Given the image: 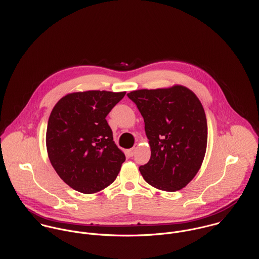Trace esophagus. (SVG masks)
Wrapping results in <instances>:
<instances>
[{"mask_svg": "<svg viewBox=\"0 0 259 259\" xmlns=\"http://www.w3.org/2000/svg\"><path fill=\"white\" fill-rule=\"evenodd\" d=\"M137 148H138V145H136L134 148H130V149H126V153H127L130 156H133V155L135 154L136 150H137Z\"/></svg>", "mask_w": 259, "mask_h": 259, "instance_id": "34e87169", "label": "esophagus"}]
</instances>
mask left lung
I'll use <instances>...</instances> for the list:
<instances>
[{
  "mask_svg": "<svg viewBox=\"0 0 259 259\" xmlns=\"http://www.w3.org/2000/svg\"><path fill=\"white\" fill-rule=\"evenodd\" d=\"M145 120L150 159L140 166L148 185L164 191L185 187L198 172L207 146V122L196 95L182 84L127 94Z\"/></svg>",
  "mask_w": 259,
  "mask_h": 259,
  "instance_id": "left-lung-1",
  "label": "left lung"
}]
</instances>
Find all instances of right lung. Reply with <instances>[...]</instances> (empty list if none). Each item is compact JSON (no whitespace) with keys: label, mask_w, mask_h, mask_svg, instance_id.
<instances>
[{"label":"right lung","mask_w":259,"mask_h":259,"mask_svg":"<svg viewBox=\"0 0 259 259\" xmlns=\"http://www.w3.org/2000/svg\"><path fill=\"white\" fill-rule=\"evenodd\" d=\"M125 92L85 91L63 97L49 117L46 146L58 176L91 194L116 179L125 155L113 142L106 116Z\"/></svg>","instance_id":"1"}]
</instances>
